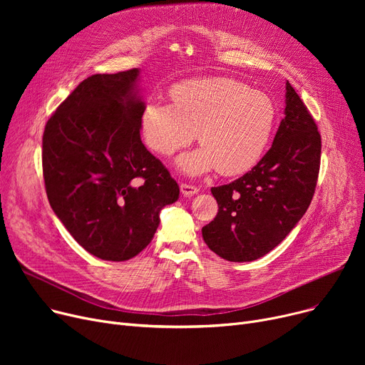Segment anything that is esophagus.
Wrapping results in <instances>:
<instances>
[{
  "instance_id": "obj_1",
  "label": "esophagus",
  "mask_w": 365,
  "mask_h": 365,
  "mask_svg": "<svg viewBox=\"0 0 365 365\" xmlns=\"http://www.w3.org/2000/svg\"><path fill=\"white\" fill-rule=\"evenodd\" d=\"M180 192L185 195V197H192L198 192V187L190 185V183H182L180 185Z\"/></svg>"
}]
</instances>
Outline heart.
Wrapping results in <instances>:
<instances>
[{"mask_svg": "<svg viewBox=\"0 0 365 365\" xmlns=\"http://www.w3.org/2000/svg\"><path fill=\"white\" fill-rule=\"evenodd\" d=\"M173 103L149 99L140 115L146 145L168 157L197 136L202 145L178 160L187 175L216 167L238 175L253 167L269 142L277 106L266 93L232 78H204L178 84Z\"/></svg>", "mask_w": 365, "mask_h": 365, "instance_id": "heart-1", "label": "heart"}]
</instances>
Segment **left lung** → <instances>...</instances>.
Listing matches in <instances>:
<instances>
[{"label": "left lung", "instance_id": "1", "mask_svg": "<svg viewBox=\"0 0 365 365\" xmlns=\"http://www.w3.org/2000/svg\"><path fill=\"white\" fill-rule=\"evenodd\" d=\"M285 90V117L271 149L240 179L212 187L219 212L202 238L225 260L252 262L274 250L312 201L321 134L289 81Z\"/></svg>", "mask_w": 365, "mask_h": 365}]
</instances>
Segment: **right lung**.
Wrapping results in <instances>:
<instances>
[{"label": "right lung", "mask_w": 365, "mask_h": 365, "mask_svg": "<svg viewBox=\"0 0 365 365\" xmlns=\"http://www.w3.org/2000/svg\"><path fill=\"white\" fill-rule=\"evenodd\" d=\"M139 69L96 73L59 105L43 134V176L56 216L84 250L124 262L152 241L179 185L140 140Z\"/></svg>", "instance_id": "right-lung-1"}]
</instances>
